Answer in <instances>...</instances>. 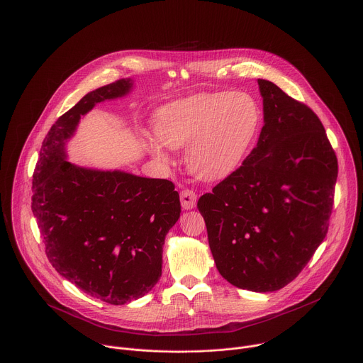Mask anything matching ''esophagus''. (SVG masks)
<instances>
[{
	"mask_svg": "<svg viewBox=\"0 0 363 363\" xmlns=\"http://www.w3.org/2000/svg\"><path fill=\"white\" fill-rule=\"evenodd\" d=\"M180 201H182V207L184 210H191L196 207V203H197V194L193 191V190H183L180 193Z\"/></svg>",
	"mask_w": 363,
	"mask_h": 363,
	"instance_id": "esophagus-1",
	"label": "esophagus"
}]
</instances>
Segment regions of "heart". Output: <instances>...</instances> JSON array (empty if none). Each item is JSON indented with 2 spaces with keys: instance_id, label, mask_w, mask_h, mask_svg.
I'll list each match as a JSON object with an SVG mask.
<instances>
[{
  "instance_id": "obj_1",
  "label": "heart",
  "mask_w": 363,
  "mask_h": 363,
  "mask_svg": "<svg viewBox=\"0 0 363 363\" xmlns=\"http://www.w3.org/2000/svg\"><path fill=\"white\" fill-rule=\"evenodd\" d=\"M261 121L259 106L245 92H206L162 106L155 113V136L147 152L166 160L164 145L186 150V163L204 182H220L242 163Z\"/></svg>"
}]
</instances>
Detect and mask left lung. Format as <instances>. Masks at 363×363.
<instances>
[{"mask_svg":"<svg viewBox=\"0 0 363 363\" xmlns=\"http://www.w3.org/2000/svg\"><path fill=\"white\" fill-rule=\"evenodd\" d=\"M264 126L231 176L199 199L221 277L254 292L281 289L323 241L337 160L319 118L258 79Z\"/></svg>","mask_w":363,"mask_h":363,"instance_id":"8db88e82","label":"left lung"}]
</instances>
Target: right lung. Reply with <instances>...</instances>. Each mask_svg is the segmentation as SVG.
I'll return each mask as SVG.
<instances>
[{"mask_svg":"<svg viewBox=\"0 0 363 363\" xmlns=\"http://www.w3.org/2000/svg\"><path fill=\"white\" fill-rule=\"evenodd\" d=\"M132 79L86 94L43 142L33 180V213L52 267L91 296L123 305L147 294L162 275L166 234L180 217L174 184L121 170L71 163L67 142L84 115L128 95Z\"/></svg>","mask_w":363,"mask_h":363,"instance_id":"1","label":"right lung"}]
</instances>
